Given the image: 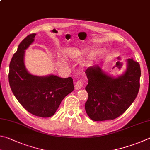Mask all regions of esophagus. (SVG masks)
<instances>
[{"label": "esophagus", "instance_id": "1", "mask_svg": "<svg viewBox=\"0 0 150 150\" xmlns=\"http://www.w3.org/2000/svg\"><path fill=\"white\" fill-rule=\"evenodd\" d=\"M83 82L82 80H78L77 81V82L76 83V84L74 86L75 89L76 90H80V89L82 88L83 86Z\"/></svg>", "mask_w": 150, "mask_h": 150}]
</instances>
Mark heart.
Instances as JSON below:
<instances>
[{
  "label": "heart",
  "mask_w": 150,
  "mask_h": 150,
  "mask_svg": "<svg viewBox=\"0 0 150 150\" xmlns=\"http://www.w3.org/2000/svg\"><path fill=\"white\" fill-rule=\"evenodd\" d=\"M74 52L76 54V55H77V56H82V55L85 54L86 52L88 51V48H82V49H76L74 50ZM94 56H95V53L94 52H92V53H91L90 57L88 58V63H91L93 62V59H94Z\"/></svg>",
  "instance_id": "heart-1"
}]
</instances>
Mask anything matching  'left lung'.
Masks as SVG:
<instances>
[{"instance_id": "left-lung-1", "label": "left lung", "mask_w": 150, "mask_h": 150, "mask_svg": "<svg viewBox=\"0 0 150 150\" xmlns=\"http://www.w3.org/2000/svg\"><path fill=\"white\" fill-rule=\"evenodd\" d=\"M85 73L88 79L85 109L91 120L117 119L127 111L138 95L141 70L139 63L133 59L127 60V70L117 78L106 74L99 66L88 68Z\"/></svg>"}]
</instances>
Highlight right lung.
<instances>
[{
	"mask_svg": "<svg viewBox=\"0 0 150 150\" xmlns=\"http://www.w3.org/2000/svg\"><path fill=\"white\" fill-rule=\"evenodd\" d=\"M35 33L28 35L18 45L10 63V88L23 108L35 116L52 117L66 96L74 90L71 77L37 76L26 70L23 62L25 50L33 43Z\"/></svg>",
	"mask_w": 150,
	"mask_h": 150,
	"instance_id": "1",
	"label": "right lung"
}]
</instances>
